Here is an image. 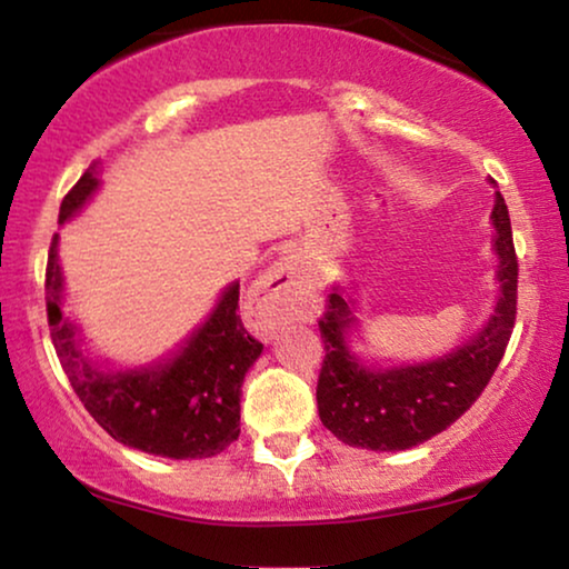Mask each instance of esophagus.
<instances>
[{
	"mask_svg": "<svg viewBox=\"0 0 569 569\" xmlns=\"http://www.w3.org/2000/svg\"><path fill=\"white\" fill-rule=\"evenodd\" d=\"M254 301L260 315L270 325L293 320L305 315L307 297H305V270L297 260L286 257L272 264L254 286Z\"/></svg>",
	"mask_w": 569,
	"mask_h": 569,
	"instance_id": "1",
	"label": "esophagus"
}]
</instances>
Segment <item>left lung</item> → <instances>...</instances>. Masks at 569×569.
Listing matches in <instances>:
<instances>
[{"label":"left lung","instance_id":"obj_1","mask_svg":"<svg viewBox=\"0 0 569 569\" xmlns=\"http://www.w3.org/2000/svg\"><path fill=\"white\" fill-rule=\"evenodd\" d=\"M491 218L502 297L479 338L445 359L372 372L346 346V330L356 325L351 305L338 291L325 299V312L317 322L325 346L317 408L340 442L363 450L416 448L456 423L479 400L502 361L518 315V254L502 194H497Z\"/></svg>","mask_w":569,"mask_h":569}]
</instances>
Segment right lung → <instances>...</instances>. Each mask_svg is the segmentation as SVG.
I'll return each mask as SVG.
<instances>
[{
  "mask_svg": "<svg viewBox=\"0 0 569 569\" xmlns=\"http://www.w3.org/2000/svg\"><path fill=\"white\" fill-rule=\"evenodd\" d=\"M98 187L88 166L59 208L64 223ZM62 270L57 233L47 260V317L51 343L74 396L106 435L127 448L163 458H213L239 437V396L247 369L262 353L239 317V283L229 286L210 320L187 340L179 356L158 369L101 375L82 356L74 325L62 317Z\"/></svg>",
  "mask_w": 569,
  "mask_h": 569,
  "instance_id": "obj_1",
  "label": "right lung"
}]
</instances>
